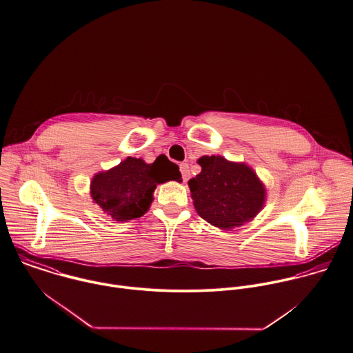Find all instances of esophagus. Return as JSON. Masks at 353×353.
Masks as SVG:
<instances>
[{
  "mask_svg": "<svg viewBox=\"0 0 353 353\" xmlns=\"http://www.w3.org/2000/svg\"><path fill=\"white\" fill-rule=\"evenodd\" d=\"M180 172H181L183 180L187 181L190 179V166H188V163H181L180 165Z\"/></svg>",
  "mask_w": 353,
  "mask_h": 353,
  "instance_id": "34e87169",
  "label": "esophagus"
}]
</instances>
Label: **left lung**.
<instances>
[{
    "label": "left lung",
    "instance_id": "8db88e82",
    "mask_svg": "<svg viewBox=\"0 0 353 353\" xmlns=\"http://www.w3.org/2000/svg\"><path fill=\"white\" fill-rule=\"evenodd\" d=\"M202 172L188 181L198 214L214 226L229 230L251 221L262 210L266 190L245 163L219 155L198 159Z\"/></svg>",
    "mask_w": 353,
    "mask_h": 353
}]
</instances>
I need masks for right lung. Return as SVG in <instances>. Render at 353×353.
I'll list each match as a JSON object with an SVG mask.
<instances>
[{"label": "right lung", "instance_id": "obj_1", "mask_svg": "<svg viewBox=\"0 0 353 353\" xmlns=\"http://www.w3.org/2000/svg\"><path fill=\"white\" fill-rule=\"evenodd\" d=\"M169 180L181 181V173L168 158L145 163L141 158L128 157L120 165L92 177L91 198L112 219L125 222L147 212L157 185Z\"/></svg>", "mask_w": 353, "mask_h": 353}]
</instances>
